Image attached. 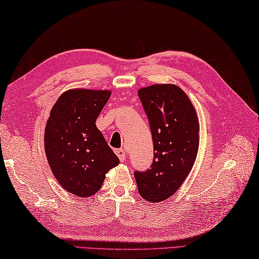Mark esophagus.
Segmentation results:
<instances>
[{"label": "esophagus", "instance_id": "esophagus-1", "mask_svg": "<svg viewBox=\"0 0 259 259\" xmlns=\"http://www.w3.org/2000/svg\"><path fill=\"white\" fill-rule=\"evenodd\" d=\"M115 155L118 156V158L120 159V161H124L125 160V152L123 149H117L115 150Z\"/></svg>", "mask_w": 259, "mask_h": 259}]
</instances>
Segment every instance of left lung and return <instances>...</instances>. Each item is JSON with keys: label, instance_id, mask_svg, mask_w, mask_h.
<instances>
[{"label": "left lung", "instance_id": "obj_1", "mask_svg": "<svg viewBox=\"0 0 259 259\" xmlns=\"http://www.w3.org/2000/svg\"><path fill=\"white\" fill-rule=\"evenodd\" d=\"M149 120L153 161L135 171L144 199L160 202L172 196L194 166L199 147V123L189 98L175 84H153L138 91Z\"/></svg>", "mask_w": 259, "mask_h": 259}]
</instances>
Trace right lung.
<instances>
[{
	"mask_svg": "<svg viewBox=\"0 0 259 259\" xmlns=\"http://www.w3.org/2000/svg\"><path fill=\"white\" fill-rule=\"evenodd\" d=\"M110 96L107 90H69L58 99L47 122L49 164L59 184L78 197L95 195L106 174L119 164L96 125Z\"/></svg>",
	"mask_w": 259,
	"mask_h": 259,
	"instance_id": "1",
	"label": "right lung"
}]
</instances>
